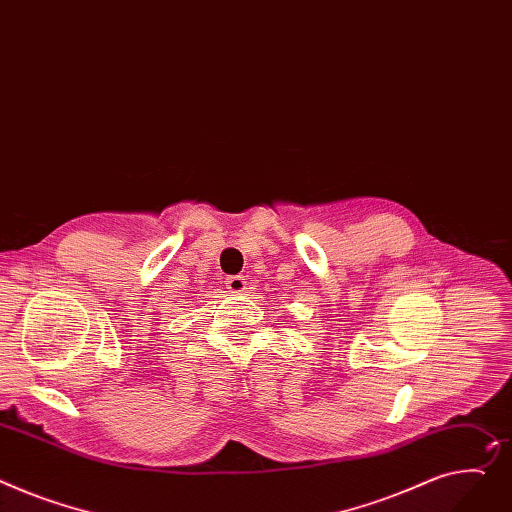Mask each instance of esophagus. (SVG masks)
Masks as SVG:
<instances>
[{
  "mask_svg": "<svg viewBox=\"0 0 512 512\" xmlns=\"http://www.w3.org/2000/svg\"><path fill=\"white\" fill-rule=\"evenodd\" d=\"M226 288L234 294H241L247 290V276H230L226 278Z\"/></svg>",
  "mask_w": 512,
  "mask_h": 512,
  "instance_id": "obj_1",
  "label": "esophagus"
}]
</instances>
